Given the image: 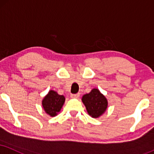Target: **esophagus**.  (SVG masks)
<instances>
[{
	"label": "esophagus",
	"mask_w": 154,
	"mask_h": 154,
	"mask_svg": "<svg viewBox=\"0 0 154 154\" xmlns=\"http://www.w3.org/2000/svg\"><path fill=\"white\" fill-rule=\"evenodd\" d=\"M79 96H80V94H71V97L73 98H79Z\"/></svg>",
	"instance_id": "obj_1"
}]
</instances>
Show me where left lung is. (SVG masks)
<instances>
[{
    "label": "left lung",
    "instance_id": "obj_1",
    "mask_svg": "<svg viewBox=\"0 0 154 154\" xmlns=\"http://www.w3.org/2000/svg\"><path fill=\"white\" fill-rule=\"evenodd\" d=\"M81 100L88 115L94 119L101 116L107 110V98L98 88H93L90 93L83 95Z\"/></svg>",
    "mask_w": 154,
    "mask_h": 154
}]
</instances>
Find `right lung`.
I'll return each mask as SVG.
<instances>
[{
  "instance_id": "obj_1",
  "label": "right lung",
  "mask_w": 154,
  "mask_h": 154,
  "mask_svg": "<svg viewBox=\"0 0 154 154\" xmlns=\"http://www.w3.org/2000/svg\"><path fill=\"white\" fill-rule=\"evenodd\" d=\"M65 100V96L59 95L54 90H50L42 100L43 109L50 116H56L61 110Z\"/></svg>"
}]
</instances>
